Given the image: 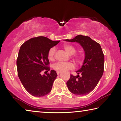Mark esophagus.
<instances>
[{
	"label": "esophagus",
	"mask_w": 121,
	"mask_h": 121,
	"mask_svg": "<svg viewBox=\"0 0 121 121\" xmlns=\"http://www.w3.org/2000/svg\"><path fill=\"white\" fill-rule=\"evenodd\" d=\"M60 72H61L60 71H57V74H59V73H60Z\"/></svg>",
	"instance_id": "obj_1"
}]
</instances>
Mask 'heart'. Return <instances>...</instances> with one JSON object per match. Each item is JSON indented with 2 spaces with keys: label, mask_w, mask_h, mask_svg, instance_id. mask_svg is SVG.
Returning a JSON list of instances; mask_svg holds the SVG:
<instances>
[{
  "label": "heart",
  "mask_w": 121,
  "mask_h": 121,
  "mask_svg": "<svg viewBox=\"0 0 121 121\" xmlns=\"http://www.w3.org/2000/svg\"><path fill=\"white\" fill-rule=\"evenodd\" d=\"M63 48L65 50L68 52L69 55H72L74 54L76 52V49L72 45L70 44H65ZM55 52H56V49L55 47H52L49 49L48 53V57L49 59L50 60H53L54 58ZM75 60L77 63L80 62V58L79 57H75ZM53 68L55 70L60 71H68L70 69H72L74 68V64L72 62H58L53 64Z\"/></svg>",
  "instance_id": "b5f03b06"
}]
</instances>
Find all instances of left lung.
I'll use <instances>...</instances> for the list:
<instances>
[{
  "label": "left lung",
  "instance_id": "obj_1",
  "mask_svg": "<svg viewBox=\"0 0 121 121\" xmlns=\"http://www.w3.org/2000/svg\"><path fill=\"white\" fill-rule=\"evenodd\" d=\"M64 41L78 43L84 50V60L80 69L76 71L78 75H71L66 85L72 93L85 95L95 88L104 73V59L101 47L90 37L82 35Z\"/></svg>",
  "mask_w": 121,
  "mask_h": 121
}]
</instances>
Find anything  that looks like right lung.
Here are the masks:
<instances>
[{"mask_svg": "<svg viewBox=\"0 0 121 121\" xmlns=\"http://www.w3.org/2000/svg\"><path fill=\"white\" fill-rule=\"evenodd\" d=\"M59 42L39 36L27 41L20 48L17 60V74L24 88L31 95L43 96L51 92L57 76L56 72L52 70L46 75H41L40 72L50 70L48 53Z\"/></svg>", "mask_w": 121, "mask_h": 121, "instance_id": "add662e5", "label": "right lung"}]
</instances>
